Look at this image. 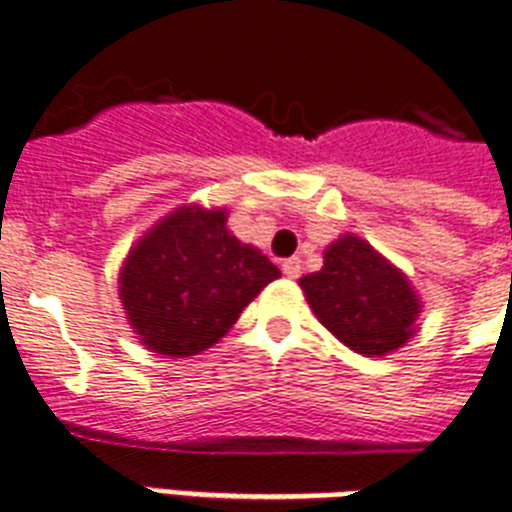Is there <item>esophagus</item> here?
I'll use <instances>...</instances> for the list:
<instances>
[{
  "instance_id": "34e87169",
  "label": "esophagus",
  "mask_w": 512,
  "mask_h": 512,
  "mask_svg": "<svg viewBox=\"0 0 512 512\" xmlns=\"http://www.w3.org/2000/svg\"><path fill=\"white\" fill-rule=\"evenodd\" d=\"M282 273L287 279H298L300 276V260L298 257H287L282 263Z\"/></svg>"
}]
</instances>
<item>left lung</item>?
<instances>
[{
    "label": "left lung",
    "instance_id": "8db88e82",
    "mask_svg": "<svg viewBox=\"0 0 512 512\" xmlns=\"http://www.w3.org/2000/svg\"><path fill=\"white\" fill-rule=\"evenodd\" d=\"M300 287L319 322L357 354L384 357L416 333L421 300L408 276L354 233L333 241L322 271Z\"/></svg>",
    "mask_w": 512,
    "mask_h": 512
}]
</instances>
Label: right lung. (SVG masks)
<instances>
[{
	"mask_svg": "<svg viewBox=\"0 0 512 512\" xmlns=\"http://www.w3.org/2000/svg\"><path fill=\"white\" fill-rule=\"evenodd\" d=\"M279 276L260 249L230 233L225 209L179 206L131 247L120 303L147 349L193 357L220 341Z\"/></svg>",
	"mask_w": 512,
	"mask_h": 512,
	"instance_id": "1",
	"label": "right lung"
}]
</instances>
